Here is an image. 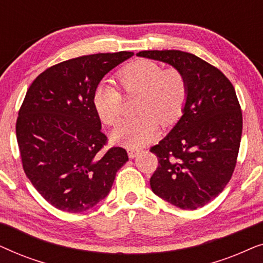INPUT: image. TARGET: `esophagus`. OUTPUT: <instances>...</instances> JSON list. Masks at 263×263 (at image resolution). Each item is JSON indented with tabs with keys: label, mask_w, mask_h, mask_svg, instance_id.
<instances>
[{
	"label": "esophagus",
	"mask_w": 263,
	"mask_h": 263,
	"mask_svg": "<svg viewBox=\"0 0 263 263\" xmlns=\"http://www.w3.org/2000/svg\"><path fill=\"white\" fill-rule=\"evenodd\" d=\"M127 151H128V156H129V158H130V159L135 158L139 153V149H135V148H128Z\"/></svg>",
	"instance_id": "34e87169"
}]
</instances>
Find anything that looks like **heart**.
<instances>
[{
	"label": "heart",
	"mask_w": 263,
	"mask_h": 263,
	"mask_svg": "<svg viewBox=\"0 0 263 263\" xmlns=\"http://www.w3.org/2000/svg\"><path fill=\"white\" fill-rule=\"evenodd\" d=\"M117 82L125 96H136L139 116L125 121L112 133L116 143L140 148L152 141L161 125L178 120L188 97L185 75L177 68L163 67L152 60H136L118 71ZM93 105L103 123L117 125L123 114V97L116 87L102 84L93 95Z\"/></svg>",
	"instance_id": "obj_1"
}]
</instances>
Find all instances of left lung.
<instances>
[{"label": "left lung", "mask_w": 263, "mask_h": 263, "mask_svg": "<svg viewBox=\"0 0 263 263\" xmlns=\"http://www.w3.org/2000/svg\"><path fill=\"white\" fill-rule=\"evenodd\" d=\"M136 55L161 61L185 75L188 97L179 121L151 148L158 167L152 192L182 210L215 199L235 170L243 118L236 91L218 68L179 50H148Z\"/></svg>", "instance_id": "1"}]
</instances>
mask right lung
Listing matches in <instances>:
<instances>
[{"instance_id":"add662e5","label":"right lung","mask_w":263,"mask_h":263,"mask_svg":"<svg viewBox=\"0 0 263 263\" xmlns=\"http://www.w3.org/2000/svg\"><path fill=\"white\" fill-rule=\"evenodd\" d=\"M134 53H95L48 68L27 89L16 120L26 176L53 207L80 213L105 199L127 151L107 138L93 105L99 82Z\"/></svg>"}]
</instances>
